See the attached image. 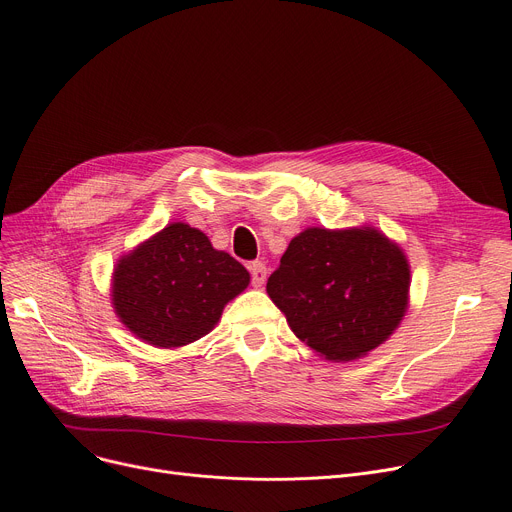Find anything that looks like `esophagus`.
Listing matches in <instances>:
<instances>
[{
	"instance_id": "1",
	"label": "esophagus",
	"mask_w": 512,
	"mask_h": 512,
	"mask_svg": "<svg viewBox=\"0 0 512 512\" xmlns=\"http://www.w3.org/2000/svg\"><path fill=\"white\" fill-rule=\"evenodd\" d=\"M249 272H251V282H253V286H263V282H265V278H267V267H265V263H261V261H251L249 263Z\"/></svg>"
}]
</instances>
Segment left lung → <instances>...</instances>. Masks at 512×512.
Instances as JSON below:
<instances>
[{"mask_svg":"<svg viewBox=\"0 0 512 512\" xmlns=\"http://www.w3.org/2000/svg\"><path fill=\"white\" fill-rule=\"evenodd\" d=\"M405 253L373 228H309L294 236L267 280L290 330L330 361L380 346L407 311Z\"/></svg>","mask_w":512,"mask_h":512,"instance_id":"8db88e82","label":"left lung"}]
</instances>
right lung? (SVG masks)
<instances>
[{
    "mask_svg": "<svg viewBox=\"0 0 512 512\" xmlns=\"http://www.w3.org/2000/svg\"><path fill=\"white\" fill-rule=\"evenodd\" d=\"M247 286L245 265L215 251L201 230L176 222L120 259L112 297L132 334L176 348L209 334Z\"/></svg>",
    "mask_w": 512,
    "mask_h": 512,
    "instance_id": "add662e5",
    "label": "right lung"
}]
</instances>
